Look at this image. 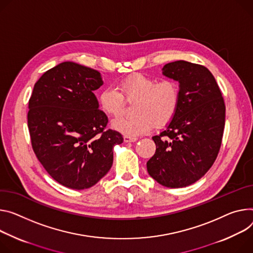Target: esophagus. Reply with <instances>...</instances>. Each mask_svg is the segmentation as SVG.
Wrapping results in <instances>:
<instances>
[{
  "label": "esophagus",
  "mask_w": 253,
  "mask_h": 253,
  "mask_svg": "<svg viewBox=\"0 0 253 253\" xmlns=\"http://www.w3.org/2000/svg\"><path fill=\"white\" fill-rule=\"evenodd\" d=\"M137 140L136 137H130V136H124L125 142H135Z\"/></svg>",
  "instance_id": "34e87169"
}]
</instances>
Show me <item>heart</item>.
I'll use <instances>...</instances> for the list:
<instances>
[{"label": "heart", "instance_id": "1", "mask_svg": "<svg viewBox=\"0 0 253 253\" xmlns=\"http://www.w3.org/2000/svg\"><path fill=\"white\" fill-rule=\"evenodd\" d=\"M118 88L109 86L99 95V105L110 117H118L125 109V99L135 105L133 117H121L115 120L112 127L125 136L136 137L152 130L155 125L163 127L174 117L180 101L178 84L171 80L158 82L141 74L125 78L119 83Z\"/></svg>", "mask_w": 253, "mask_h": 253}]
</instances>
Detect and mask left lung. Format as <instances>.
Segmentation results:
<instances>
[{"label":"left lung","instance_id":"1","mask_svg":"<svg viewBox=\"0 0 253 253\" xmlns=\"http://www.w3.org/2000/svg\"><path fill=\"white\" fill-rule=\"evenodd\" d=\"M163 75L178 82L180 101L173 119L152 139L149 175L167 188L199 180L217 158L225 126V104L208 68L185 60L167 63Z\"/></svg>","mask_w":253,"mask_h":253}]
</instances>
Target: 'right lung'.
I'll return each mask as SVG.
<instances>
[{
  "mask_svg": "<svg viewBox=\"0 0 253 253\" xmlns=\"http://www.w3.org/2000/svg\"><path fill=\"white\" fill-rule=\"evenodd\" d=\"M101 74L73 61L44 73L29 100L28 128L33 150L49 175L74 190L93 187L110 170L113 148L122 135L104 129L106 114L94 94Z\"/></svg>",
  "mask_w": 253,
  "mask_h": 253,
  "instance_id": "1",
  "label": "right lung"
}]
</instances>
